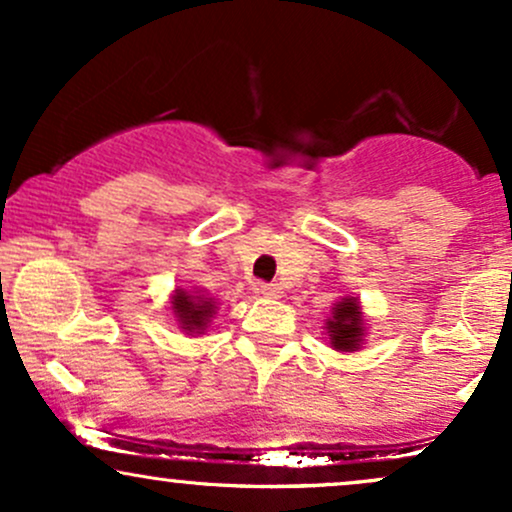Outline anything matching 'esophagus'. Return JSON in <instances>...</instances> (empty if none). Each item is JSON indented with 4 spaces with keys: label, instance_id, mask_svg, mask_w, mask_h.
<instances>
[{
    "label": "esophagus",
    "instance_id": "1",
    "mask_svg": "<svg viewBox=\"0 0 512 512\" xmlns=\"http://www.w3.org/2000/svg\"><path fill=\"white\" fill-rule=\"evenodd\" d=\"M260 293L264 298H281V289L276 284H262Z\"/></svg>",
    "mask_w": 512,
    "mask_h": 512
}]
</instances>
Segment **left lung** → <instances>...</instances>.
I'll list each match as a JSON object with an SVG mask.
<instances>
[{"instance_id": "obj_1", "label": "left lung", "mask_w": 512, "mask_h": 512, "mask_svg": "<svg viewBox=\"0 0 512 512\" xmlns=\"http://www.w3.org/2000/svg\"><path fill=\"white\" fill-rule=\"evenodd\" d=\"M363 313L356 298H342L334 303L332 317L327 320V337L337 351H356L363 344Z\"/></svg>"}]
</instances>
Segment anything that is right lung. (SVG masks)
<instances>
[{"label":"right lung","mask_w":512,"mask_h":512,"mask_svg":"<svg viewBox=\"0 0 512 512\" xmlns=\"http://www.w3.org/2000/svg\"><path fill=\"white\" fill-rule=\"evenodd\" d=\"M173 315L178 317V325L187 334H202L207 330L211 317L216 315V301L207 296H197L185 289H175L173 293Z\"/></svg>","instance_id":"right-lung-1"}]
</instances>
